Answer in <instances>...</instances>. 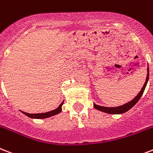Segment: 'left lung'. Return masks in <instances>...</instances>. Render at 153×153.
<instances>
[{
    "mask_svg": "<svg viewBox=\"0 0 153 153\" xmlns=\"http://www.w3.org/2000/svg\"><path fill=\"white\" fill-rule=\"evenodd\" d=\"M149 69L148 67V74H147V78L146 81L144 82V86L142 87V89L139 92L138 95H136V97L134 98L133 100H131L130 102H127L125 104L121 105V106H119V107H115V108H107V107H102V106H99V105L94 103V108L97 110L100 111H102V112L108 113V114H123V113L126 112L131 109L133 106L136 105V103L138 102L140 99L141 98L143 93H144V90H145V87L147 86V83H148V81H149Z\"/></svg>",
    "mask_w": 153,
    "mask_h": 153,
    "instance_id": "obj_1",
    "label": "left lung"
}]
</instances>
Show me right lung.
<instances>
[{"label":"right lung","instance_id":"add662e5","mask_svg":"<svg viewBox=\"0 0 153 153\" xmlns=\"http://www.w3.org/2000/svg\"><path fill=\"white\" fill-rule=\"evenodd\" d=\"M64 101L62 102L61 104L58 106V108L54 109L53 111H48V112L45 113H38V114H30V113L24 112V111H22L23 114H25V115H27L28 117H30V118L33 119H45L48 118V117H51V116H53L54 115H57L58 113L61 112L62 111V106L63 104Z\"/></svg>","mask_w":153,"mask_h":153}]
</instances>
